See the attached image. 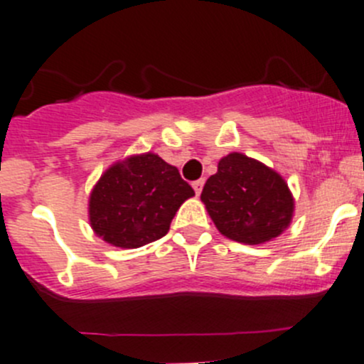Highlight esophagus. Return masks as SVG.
<instances>
[{
	"instance_id": "obj_1",
	"label": "esophagus",
	"mask_w": 364,
	"mask_h": 364,
	"mask_svg": "<svg viewBox=\"0 0 364 364\" xmlns=\"http://www.w3.org/2000/svg\"><path fill=\"white\" fill-rule=\"evenodd\" d=\"M192 186H193V190H196V193H197V196H199V193L203 192L204 179H197V181H193V183H192Z\"/></svg>"
}]
</instances>
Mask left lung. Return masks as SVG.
<instances>
[{"instance_id": "obj_1", "label": "left lung", "mask_w": 364, "mask_h": 364, "mask_svg": "<svg viewBox=\"0 0 364 364\" xmlns=\"http://www.w3.org/2000/svg\"><path fill=\"white\" fill-rule=\"evenodd\" d=\"M200 200L218 231L229 240L257 245L290 225L295 203L287 181L261 161L231 153L218 161Z\"/></svg>"}]
</instances>
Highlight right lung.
<instances>
[{"instance_id":"1","label":"right lung","mask_w":364,"mask_h":364,"mask_svg":"<svg viewBox=\"0 0 364 364\" xmlns=\"http://www.w3.org/2000/svg\"><path fill=\"white\" fill-rule=\"evenodd\" d=\"M192 196L178 168L158 154H133L101 176L90 192L88 218L107 243L136 249L167 235L176 211Z\"/></svg>"}]
</instances>
